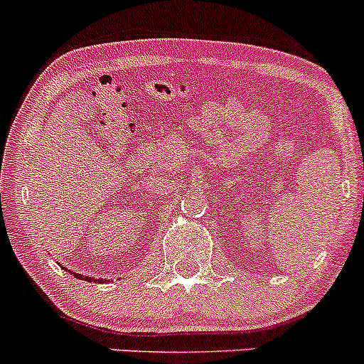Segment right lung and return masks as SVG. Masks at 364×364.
Returning a JSON list of instances; mask_svg holds the SVG:
<instances>
[{
	"label": "right lung",
	"mask_w": 364,
	"mask_h": 364,
	"mask_svg": "<svg viewBox=\"0 0 364 364\" xmlns=\"http://www.w3.org/2000/svg\"><path fill=\"white\" fill-rule=\"evenodd\" d=\"M74 277L86 279V282H93V278H91V277H85V274H77V273H74ZM95 282H97V279H95ZM98 282H102V279H98Z\"/></svg>",
	"instance_id": "obj_1"
}]
</instances>
